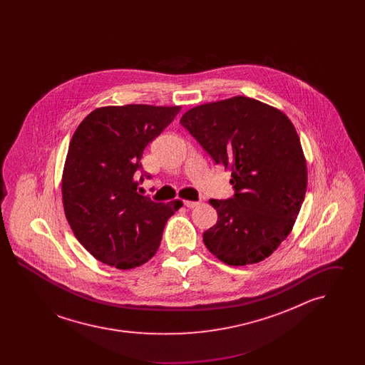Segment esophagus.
Segmentation results:
<instances>
[{"mask_svg":"<svg viewBox=\"0 0 365 365\" xmlns=\"http://www.w3.org/2000/svg\"><path fill=\"white\" fill-rule=\"evenodd\" d=\"M200 204H201L200 201H185V205H186L187 208H197Z\"/></svg>","mask_w":365,"mask_h":365,"instance_id":"1","label":"esophagus"}]
</instances>
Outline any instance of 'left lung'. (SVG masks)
I'll use <instances>...</instances> for the list:
<instances>
[{
  "label": "left lung",
  "mask_w": 365,
  "mask_h": 365,
  "mask_svg": "<svg viewBox=\"0 0 365 365\" xmlns=\"http://www.w3.org/2000/svg\"><path fill=\"white\" fill-rule=\"evenodd\" d=\"M180 124L216 164L231 168L234 195L209 200L217 222L202 235L228 265L264 260L290 234L307 191V163L293 123L269 105L232 97L187 110Z\"/></svg>",
  "instance_id": "8db88e82"
}]
</instances>
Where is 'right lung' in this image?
Returning a JSON list of instances; mask_svg holds the SVG:
<instances>
[{"label":"right lung","mask_w":365,"mask_h":365,"mask_svg":"<svg viewBox=\"0 0 365 365\" xmlns=\"http://www.w3.org/2000/svg\"><path fill=\"white\" fill-rule=\"evenodd\" d=\"M180 106L124 105L93 110L73 133L63 173L66 217L96 259L131 269L156 255L167 220L180 201L155 202L139 194L145 148Z\"/></svg>","instance_id":"right-lung-1"}]
</instances>
